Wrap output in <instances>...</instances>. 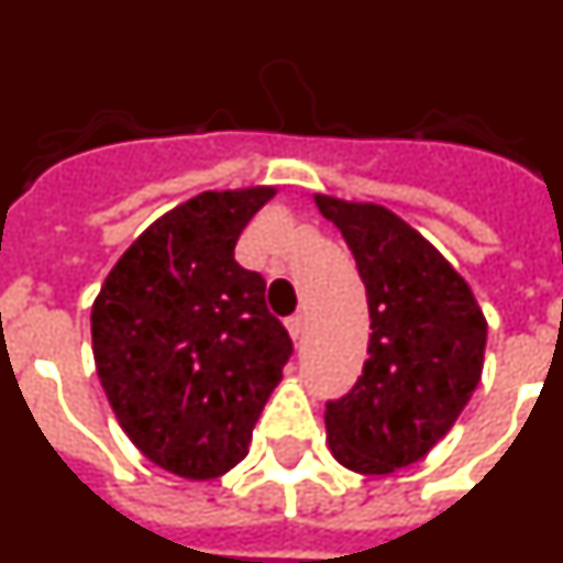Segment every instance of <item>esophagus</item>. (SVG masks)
I'll use <instances>...</instances> for the list:
<instances>
[{"mask_svg":"<svg viewBox=\"0 0 563 563\" xmlns=\"http://www.w3.org/2000/svg\"><path fill=\"white\" fill-rule=\"evenodd\" d=\"M285 327H287V332H290L292 341H298V338H301V332H305V318H301V316H290L285 321Z\"/></svg>","mask_w":563,"mask_h":563,"instance_id":"1","label":"esophagus"}]
</instances>
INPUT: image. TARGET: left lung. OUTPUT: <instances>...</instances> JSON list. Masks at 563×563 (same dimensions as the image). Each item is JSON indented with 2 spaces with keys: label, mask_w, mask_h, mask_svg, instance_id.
<instances>
[{
  "label": "left lung",
  "mask_w": 563,
  "mask_h": 563,
  "mask_svg": "<svg viewBox=\"0 0 563 563\" xmlns=\"http://www.w3.org/2000/svg\"><path fill=\"white\" fill-rule=\"evenodd\" d=\"M366 285L372 335L363 375L327 402L330 451L357 474L422 460L474 395L487 321L465 278L389 208L316 194Z\"/></svg>",
  "instance_id": "obj_1"
}]
</instances>
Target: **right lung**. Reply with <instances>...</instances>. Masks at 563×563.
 I'll use <instances>...</instances> for the list:
<instances>
[{"instance_id":"1","label":"right lung","mask_w":563,"mask_h":563,"mask_svg":"<svg viewBox=\"0 0 563 563\" xmlns=\"http://www.w3.org/2000/svg\"><path fill=\"white\" fill-rule=\"evenodd\" d=\"M276 188L202 191L163 213L109 271L92 305V355L129 440L183 479L247 456L292 341L265 278L233 247Z\"/></svg>"}]
</instances>
